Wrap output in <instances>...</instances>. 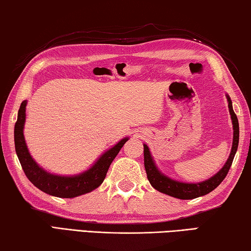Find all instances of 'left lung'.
<instances>
[{
	"instance_id": "1",
	"label": "left lung",
	"mask_w": 251,
	"mask_h": 251,
	"mask_svg": "<svg viewBox=\"0 0 251 251\" xmlns=\"http://www.w3.org/2000/svg\"><path fill=\"white\" fill-rule=\"evenodd\" d=\"M226 99L228 101V108L232 122L233 136L230 155H229L228 159L226 160L222 169L216 173L214 176L199 182H185L176 180L159 171L158 167L156 166L154 157L151 156L150 148H148L146 144H144V164H145L147 178L151 185L156 190L178 199H194L209 194L215 188H217L220 182L225 179L229 169H230L233 157H235L238 150V143H239V123H238V118L232 109V101L228 94H226Z\"/></svg>"
}]
</instances>
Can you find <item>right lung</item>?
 <instances>
[{"mask_svg":"<svg viewBox=\"0 0 251 251\" xmlns=\"http://www.w3.org/2000/svg\"><path fill=\"white\" fill-rule=\"evenodd\" d=\"M26 105L27 100H23L20 106L18 121H16L14 127V143L16 155L19 157L21 166H22L28 180L42 192L59 198L77 197L80 195L91 193L100 186L105 179L112 161L129 138L125 137L121 139L113 147L104 151L100 156V158H97L95 163L85 172L76 174V175H56V174L50 173L41 167L29 154L24 138Z\"/></svg>","mask_w":251,"mask_h":251,"instance_id":"right-lung-1","label":"right lung"}]
</instances>
